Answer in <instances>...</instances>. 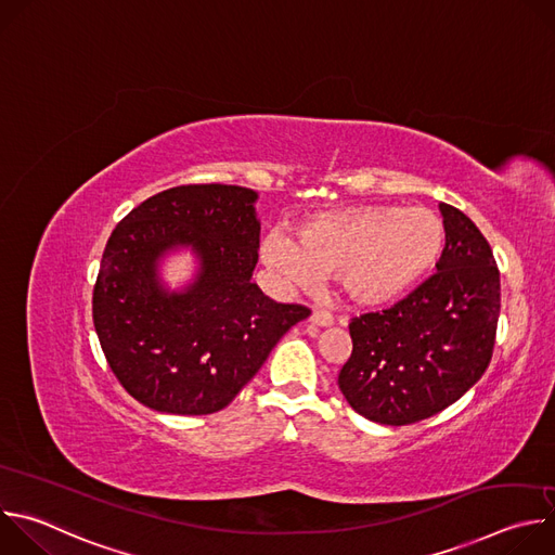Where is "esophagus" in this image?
<instances>
[{"instance_id":"1","label":"esophagus","mask_w":555,"mask_h":555,"mask_svg":"<svg viewBox=\"0 0 555 555\" xmlns=\"http://www.w3.org/2000/svg\"><path fill=\"white\" fill-rule=\"evenodd\" d=\"M309 321L315 327H332L334 325V315L330 311H325V309H313L311 315H309Z\"/></svg>"}]
</instances>
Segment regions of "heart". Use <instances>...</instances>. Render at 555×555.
Segmentation results:
<instances>
[{"mask_svg": "<svg viewBox=\"0 0 555 555\" xmlns=\"http://www.w3.org/2000/svg\"><path fill=\"white\" fill-rule=\"evenodd\" d=\"M293 236L270 232L261 259L285 287L336 276L358 307H384L411 294L446 248V223L428 208L353 206L311 215Z\"/></svg>", "mask_w": 555, "mask_h": 555, "instance_id": "obj_1", "label": "heart"}]
</instances>
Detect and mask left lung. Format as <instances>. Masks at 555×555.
<instances>
[{
    "label": "left lung",
    "mask_w": 555,
    "mask_h": 555,
    "mask_svg": "<svg viewBox=\"0 0 555 555\" xmlns=\"http://www.w3.org/2000/svg\"><path fill=\"white\" fill-rule=\"evenodd\" d=\"M446 248L437 274L395 305L349 323L351 358L338 386L362 417L406 426L428 420L481 379L501 313V274L481 230L439 204Z\"/></svg>",
    "instance_id": "obj_1"
}]
</instances>
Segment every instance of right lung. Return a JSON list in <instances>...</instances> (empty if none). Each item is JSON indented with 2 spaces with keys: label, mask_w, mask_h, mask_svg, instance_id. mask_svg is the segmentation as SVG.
<instances>
[{
  "label": "right lung",
  "mask_w": 555,
  "mask_h": 555,
  "mask_svg": "<svg viewBox=\"0 0 555 555\" xmlns=\"http://www.w3.org/2000/svg\"><path fill=\"white\" fill-rule=\"evenodd\" d=\"M255 202L253 189L186 184L144 199L114 228L92 315L114 375L140 404L171 415L225 409L311 313L250 281L261 232ZM180 245L203 268L184 293H169L156 259Z\"/></svg>",
  "instance_id": "right-lung-1"
}]
</instances>
